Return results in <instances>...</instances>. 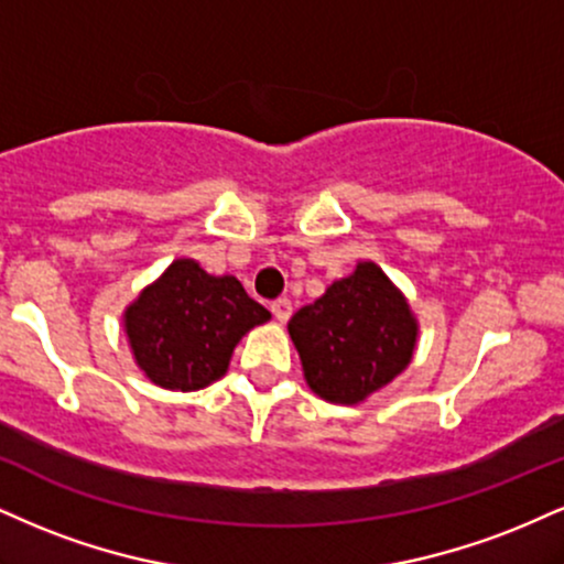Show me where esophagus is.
<instances>
[{
    "mask_svg": "<svg viewBox=\"0 0 564 564\" xmlns=\"http://www.w3.org/2000/svg\"><path fill=\"white\" fill-rule=\"evenodd\" d=\"M270 310H273L278 323H286L291 317V310H294V307H291L289 300H275L273 304H270Z\"/></svg>",
    "mask_w": 564,
    "mask_h": 564,
    "instance_id": "esophagus-1",
    "label": "esophagus"
}]
</instances>
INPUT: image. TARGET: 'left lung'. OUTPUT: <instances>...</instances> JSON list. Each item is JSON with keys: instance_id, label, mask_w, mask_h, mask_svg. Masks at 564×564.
<instances>
[{"instance_id": "left-lung-1", "label": "left lung", "mask_w": 564, "mask_h": 564, "mask_svg": "<svg viewBox=\"0 0 564 564\" xmlns=\"http://www.w3.org/2000/svg\"><path fill=\"white\" fill-rule=\"evenodd\" d=\"M304 381L330 404H359L406 370L420 323L406 296L376 262L347 278L289 321Z\"/></svg>"}]
</instances>
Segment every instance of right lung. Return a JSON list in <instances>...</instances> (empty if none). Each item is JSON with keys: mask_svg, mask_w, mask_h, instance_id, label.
I'll return each mask as SVG.
<instances>
[{"mask_svg": "<svg viewBox=\"0 0 564 564\" xmlns=\"http://www.w3.org/2000/svg\"><path fill=\"white\" fill-rule=\"evenodd\" d=\"M270 312L239 278L209 275L192 257L167 264L123 312L139 370L167 391H199L228 372L230 355Z\"/></svg>", "mask_w": 564, "mask_h": 564, "instance_id": "obj_1", "label": "right lung"}]
</instances>
